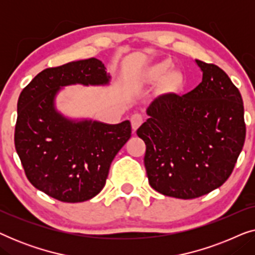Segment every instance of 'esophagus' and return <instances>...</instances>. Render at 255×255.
Listing matches in <instances>:
<instances>
[{
	"label": "esophagus",
	"instance_id": "1",
	"mask_svg": "<svg viewBox=\"0 0 255 255\" xmlns=\"http://www.w3.org/2000/svg\"><path fill=\"white\" fill-rule=\"evenodd\" d=\"M130 122H131L132 128H133V131H135L139 127H140L142 122H144V116L140 114H133L130 118Z\"/></svg>",
	"mask_w": 255,
	"mask_h": 255
}]
</instances>
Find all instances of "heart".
<instances>
[{
    "instance_id": "obj_1",
    "label": "heart",
    "mask_w": 255,
    "mask_h": 255,
    "mask_svg": "<svg viewBox=\"0 0 255 255\" xmlns=\"http://www.w3.org/2000/svg\"><path fill=\"white\" fill-rule=\"evenodd\" d=\"M169 69H170V65L168 62H163V64H160L158 67H155L154 73L156 76H162L167 74V73L169 72Z\"/></svg>"
}]
</instances>
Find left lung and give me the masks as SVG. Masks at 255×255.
<instances>
[{
    "label": "left lung",
    "mask_w": 255,
    "mask_h": 255,
    "mask_svg": "<svg viewBox=\"0 0 255 255\" xmlns=\"http://www.w3.org/2000/svg\"><path fill=\"white\" fill-rule=\"evenodd\" d=\"M196 64L203 72L200 85L184 95L156 97L137 130L146 144L148 183L182 200L203 196L229 179L246 135L238 88L218 66Z\"/></svg>",
    "instance_id": "1"
}]
</instances>
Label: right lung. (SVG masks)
Returning a JSON list of instances; mask_svg holds the SVG:
<instances>
[{"instance_id": "add662e5", "label": "right lung", "mask_w": 255, "mask_h": 255, "mask_svg": "<svg viewBox=\"0 0 255 255\" xmlns=\"http://www.w3.org/2000/svg\"><path fill=\"white\" fill-rule=\"evenodd\" d=\"M99 59L46 68L33 78L17 102L15 147L27 180L48 196L78 203L96 196L111 162L131 137V124L71 121L55 110L54 99L68 85H108Z\"/></svg>"}]
</instances>
